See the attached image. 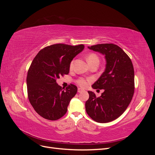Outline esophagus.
<instances>
[{"mask_svg":"<svg viewBox=\"0 0 155 155\" xmlns=\"http://www.w3.org/2000/svg\"><path fill=\"white\" fill-rule=\"evenodd\" d=\"M82 91H83V89H82V88H78V92L79 93L81 92Z\"/></svg>","mask_w":155,"mask_h":155,"instance_id":"34e87169","label":"esophagus"}]
</instances>
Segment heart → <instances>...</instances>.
Returning <instances> with one entry per match:
<instances>
[{"instance_id": "b5f03b06", "label": "heart", "mask_w": 155, "mask_h": 155, "mask_svg": "<svg viewBox=\"0 0 155 155\" xmlns=\"http://www.w3.org/2000/svg\"><path fill=\"white\" fill-rule=\"evenodd\" d=\"M87 61L88 64H91L92 63L94 62H100V59L98 56L94 54V53H91L90 54H88L87 58ZM73 66V61H72L70 64V67L72 68ZM91 82V79H84V78H79L77 80V83L78 85L82 87H85L87 86L88 84Z\"/></svg>"}]
</instances>
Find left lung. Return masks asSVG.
Segmentation results:
<instances>
[{"instance_id":"obj_1","label":"left lung","mask_w":155,"mask_h":155,"mask_svg":"<svg viewBox=\"0 0 155 155\" xmlns=\"http://www.w3.org/2000/svg\"><path fill=\"white\" fill-rule=\"evenodd\" d=\"M105 55L106 67L93 84L94 89H104L100 97L88 91L87 113L98 123H108L118 118L129 106L134 92V72L129 56L118 45L112 43L88 46Z\"/></svg>"}]
</instances>
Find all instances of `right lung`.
Returning <instances> with one entry per match:
<instances>
[{"instance_id":"1","label":"right lung","mask_w":155,"mask_h":155,"mask_svg":"<svg viewBox=\"0 0 155 155\" xmlns=\"http://www.w3.org/2000/svg\"><path fill=\"white\" fill-rule=\"evenodd\" d=\"M84 47L83 45H52L41 50L33 60L26 78L28 97L34 110L43 118L57 120L66 114L78 88L70 84L63 89L56 80L68 74L70 63Z\"/></svg>"}]
</instances>
